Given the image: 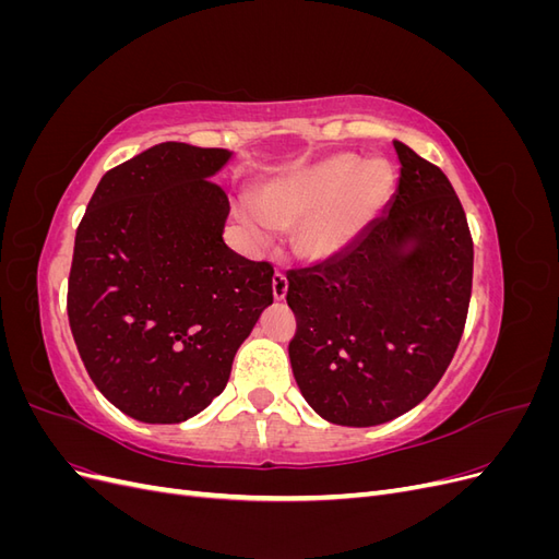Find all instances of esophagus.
I'll return each instance as SVG.
<instances>
[{
  "label": "esophagus",
  "mask_w": 559,
  "mask_h": 559,
  "mask_svg": "<svg viewBox=\"0 0 559 559\" xmlns=\"http://www.w3.org/2000/svg\"><path fill=\"white\" fill-rule=\"evenodd\" d=\"M286 292H289V280H286L282 270H277V273L273 275V296H275V300H282L286 296Z\"/></svg>",
  "instance_id": "1"
}]
</instances>
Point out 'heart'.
Masks as SVG:
<instances>
[{"label":"heart","mask_w":559,"mask_h":559,"mask_svg":"<svg viewBox=\"0 0 559 559\" xmlns=\"http://www.w3.org/2000/svg\"><path fill=\"white\" fill-rule=\"evenodd\" d=\"M394 193V173L384 160L337 154L280 179L265 181L238 207L240 222L259 242L273 230H294L302 259L324 261L347 249L382 212Z\"/></svg>","instance_id":"b5f03b06"}]
</instances>
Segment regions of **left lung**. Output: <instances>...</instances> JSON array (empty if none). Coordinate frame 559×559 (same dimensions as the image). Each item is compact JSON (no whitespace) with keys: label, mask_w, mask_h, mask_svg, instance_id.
I'll use <instances>...</instances> for the list:
<instances>
[{"label":"left lung","mask_w":559,"mask_h":559,"mask_svg":"<svg viewBox=\"0 0 559 559\" xmlns=\"http://www.w3.org/2000/svg\"><path fill=\"white\" fill-rule=\"evenodd\" d=\"M394 148L401 177L389 210L331 261L286 273L294 378L341 427L382 425L425 401L468 314L473 240L462 202L441 167Z\"/></svg>","instance_id":"8db88e82"}]
</instances>
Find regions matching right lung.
<instances>
[{
    "label": "right lung",
    "instance_id": "obj_1",
    "mask_svg": "<svg viewBox=\"0 0 559 559\" xmlns=\"http://www.w3.org/2000/svg\"><path fill=\"white\" fill-rule=\"evenodd\" d=\"M226 148L163 142L99 179L74 238L67 317L81 361L126 415L177 425L224 392L273 302L275 270L224 242Z\"/></svg>",
    "mask_w": 559,
    "mask_h": 559
}]
</instances>
